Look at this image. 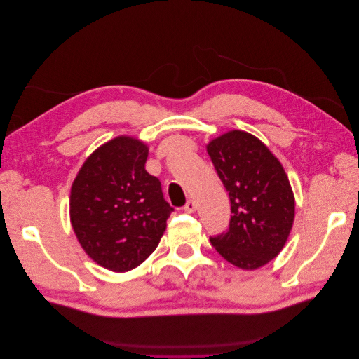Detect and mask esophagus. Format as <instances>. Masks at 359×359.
<instances>
[{
  "label": "esophagus",
  "instance_id": "34e87169",
  "mask_svg": "<svg viewBox=\"0 0 359 359\" xmlns=\"http://www.w3.org/2000/svg\"><path fill=\"white\" fill-rule=\"evenodd\" d=\"M184 211L189 212V214H191V212L196 211V202L191 201V199H190V201H187V203L184 205Z\"/></svg>",
  "mask_w": 359,
  "mask_h": 359
}]
</instances>
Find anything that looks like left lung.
<instances>
[{"instance_id": "obj_1", "label": "left lung", "mask_w": 359, "mask_h": 359, "mask_svg": "<svg viewBox=\"0 0 359 359\" xmlns=\"http://www.w3.org/2000/svg\"><path fill=\"white\" fill-rule=\"evenodd\" d=\"M229 191L231 222L211 244L227 262L256 269L285 247L295 219V198L278 158L256 136L232 130L206 145Z\"/></svg>"}]
</instances>
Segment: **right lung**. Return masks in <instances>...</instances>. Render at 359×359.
<instances>
[{
  "instance_id": "add662e5",
  "label": "right lung",
  "mask_w": 359,
  "mask_h": 359,
  "mask_svg": "<svg viewBox=\"0 0 359 359\" xmlns=\"http://www.w3.org/2000/svg\"><path fill=\"white\" fill-rule=\"evenodd\" d=\"M148 147L118 136L85 160L70 191V222L100 266L126 273L154 252L173 211L160 181L145 170Z\"/></svg>"
}]
</instances>
